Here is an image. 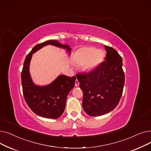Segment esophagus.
Segmentation results:
<instances>
[{
    "mask_svg": "<svg viewBox=\"0 0 151 151\" xmlns=\"http://www.w3.org/2000/svg\"><path fill=\"white\" fill-rule=\"evenodd\" d=\"M79 84H80V83H79V81L77 80H76V81H75V86L78 87L79 86Z\"/></svg>",
    "mask_w": 151,
    "mask_h": 151,
    "instance_id": "1",
    "label": "esophagus"
}]
</instances>
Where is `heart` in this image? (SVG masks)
I'll return each mask as SVG.
<instances>
[{
    "label": "heart",
    "mask_w": 151,
    "mask_h": 151,
    "mask_svg": "<svg viewBox=\"0 0 151 151\" xmlns=\"http://www.w3.org/2000/svg\"><path fill=\"white\" fill-rule=\"evenodd\" d=\"M105 52L93 47H83L77 50L73 56V60L77 65H83L86 71H92L97 68L104 61Z\"/></svg>",
    "instance_id": "obj_1"
}]
</instances>
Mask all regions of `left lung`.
<instances>
[{"label": "left lung", "instance_id": "1", "mask_svg": "<svg viewBox=\"0 0 151 151\" xmlns=\"http://www.w3.org/2000/svg\"><path fill=\"white\" fill-rule=\"evenodd\" d=\"M106 55L89 73L77 74L83 92V108L87 114L99 116L113 111L121 98L125 83L122 59L113 47L105 45Z\"/></svg>", "mask_w": 151, "mask_h": 151}]
</instances>
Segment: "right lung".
<instances>
[{"mask_svg": "<svg viewBox=\"0 0 151 151\" xmlns=\"http://www.w3.org/2000/svg\"><path fill=\"white\" fill-rule=\"evenodd\" d=\"M49 45L64 49L69 55L71 54L70 47L57 40H48L37 45L27 55L24 62L21 83L24 97L34 113L43 117L58 119L64 111L67 97L74 88L76 77L59 75L52 83L45 86H38L33 82L29 71L32 54Z\"/></svg>", "mask_w": 151, "mask_h": 151, "instance_id": "right-lung-1", "label": "right lung"}]
</instances>
